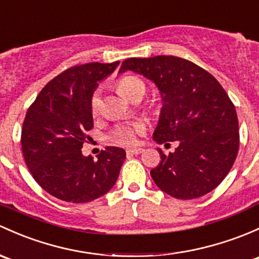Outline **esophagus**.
I'll return each instance as SVG.
<instances>
[{
  "instance_id": "1",
  "label": "esophagus",
  "mask_w": 259,
  "mask_h": 259,
  "mask_svg": "<svg viewBox=\"0 0 259 259\" xmlns=\"http://www.w3.org/2000/svg\"><path fill=\"white\" fill-rule=\"evenodd\" d=\"M143 151H144L143 149H140V148L127 149V150H126V154H127V155H139V154H141V152H143Z\"/></svg>"
}]
</instances>
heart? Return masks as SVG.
<instances>
[{
  "mask_svg": "<svg viewBox=\"0 0 259 259\" xmlns=\"http://www.w3.org/2000/svg\"><path fill=\"white\" fill-rule=\"evenodd\" d=\"M119 89L121 93H124L130 99H134L137 97H144L146 93V84L145 81L138 77H124L119 81ZM103 107V88L98 87L91 95L89 99V108L93 115H98L102 110ZM145 132V125L140 121L134 122H121V124L115 125L111 129L109 139L113 143L119 144V145H134L138 143V137Z\"/></svg>",
  "mask_w": 259,
  "mask_h": 259,
  "instance_id": "b5f03b06",
  "label": "heart"
}]
</instances>
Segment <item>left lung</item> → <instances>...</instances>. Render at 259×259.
<instances>
[{
    "label": "left lung",
    "instance_id": "8db88e82",
    "mask_svg": "<svg viewBox=\"0 0 259 259\" xmlns=\"http://www.w3.org/2000/svg\"><path fill=\"white\" fill-rule=\"evenodd\" d=\"M133 70L154 81L162 99L154 140L176 141L150 171L161 191L180 200L201 197L227 176L239 146L237 113L216 78L192 62L174 56L129 58L119 73Z\"/></svg>",
    "mask_w": 259,
    "mask_h": 259
}]
</instances>
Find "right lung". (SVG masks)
Segmentation results:
<instances>
[{"label":"right lung","instance_id":"1","mask_svg":"<svg viewBox=\"0 0 259 259\" xmlns=\"http://www.w3.org/2000/svg\"><path fill=\"white\" fill-rule=\"evenodd\" d=\"M120 62L87 63L68 68L53 78L28 108L22 126L24 161L48 194L73 203L105 195L115 185L126 152L107 146L98 159L80 149L93 127L89 99L98 81Z\"/></svg>","mask_w":259,"mask_h":259}]
</instances>
